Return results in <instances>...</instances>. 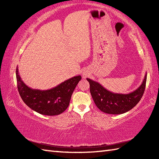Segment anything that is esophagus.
I'll return each mask as SVG.
<instances>
[{"mask_svg": "<svg viewBox=\"0 0 159 159\" xmlns=\"http://www.w3.org/2000/svg\"><path fill=\"white\" fill-rule=\"evenodd\" d=\"M87 76V72H84V73H83V77H85V76Z\"/></svg>", "mask_w": 159, "mask_h": 159, "instance_id": "esophagus-1", "label": "esophagus"}]
</instances>
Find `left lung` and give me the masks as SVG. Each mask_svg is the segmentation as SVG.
Segmentation results:
<instances>
[{
    "label": "left lung",
    "mask_w": 159,
    "mask_h": 159,
    "mask_svg": "<svg viewBox=\"0 0 159 159\" xmlns=\"http://www.w3.org/2000/svg\"><path fill=\"white\" fill-rule=\"evenodd\" d=\"M146 79L147 73L137 89L129 93H119L110 92L98 82L87 78L91 95L97 107L104 113L113 115L126 113L137 105L144 93Z\"/></svg>",
    "instance_id": "1"
}]
</instances>
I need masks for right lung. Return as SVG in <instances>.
Returning a JSON list of instances; mask_svg holds the SVG:
<instances>
[{
    "instance_id": "1",
    "label": "right lung",
    "mask_w": 159,
    "mask_h": 159,
    "mask_svg": "<svg viewBox=\"0 0 159 159\" xmlns=\"http://www.w3.org/2000/svg\"><path fill=\"white\" fill-rule=\"evenodd\" d=\"M16 74L18 89L23 102L32 110L45 116H57L65 111L74 89L81 79V76H76L53 88L41 90L32 89L23 82L18 66Z\"/></svg>"
}]
</instances>
